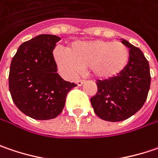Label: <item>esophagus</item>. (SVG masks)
I'll use <instances>...</instances> for the list:
<instances>
[{"label": "esophagus", "mask_w": 158, "mask_h": 158, "mask_svg": "<svg viewBox=\"0 0 158 158\" xmlns=\"http://www.w3.org/2000/svg\"><path fill=\"white\" fill-rule=\"evenodd\" d=\"M83 83H84V80H82V79H78V80L76 81V84H77L78 86H82Z\"/></svg>", "instance_id": "esophagus-1"}]
</instances>
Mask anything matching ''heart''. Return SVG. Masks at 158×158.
I'll return each instance as SVG.
<instances>
[{"mask_svg":"<svg viewBox=\"0 0 158 158\" xmlns=\"http://www.w3.org/2000/svg\"><path fill=\"white\" fill-rule=\"evenodd\" d=\"M59 69L67 76L88 67L91 76L99 80H110L122 74L130 61L129 49L120 42L91 40L75 42L66 50L53 52Z\"/></svg>","mask_w":158,"mask_h":158,"instance_id":"obj_1","label":"heart"}]
</instances>
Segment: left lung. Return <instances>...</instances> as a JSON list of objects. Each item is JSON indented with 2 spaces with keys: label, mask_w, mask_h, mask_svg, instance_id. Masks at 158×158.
Listing matches in <instances>:
<instances>
[{
  "label": "left lung",
  "mask_w": 158,
  "mask_h": 158,
  "mask_svg": "<svg viewBox=\"0 0 158 158\" xmlns=\"http://www.w3.org/2000/svg\"><path fill=\"white\" fill-rule=\"evenodd\" d=\"M130 61L122 74L97 81L98 91L91 99L95 114L108 122L123 121L137 113L146 101L150 87L149 64L142 52L126 40Z\"/></svg>",
  "instance_id": "obj_1"
}]
</instances>
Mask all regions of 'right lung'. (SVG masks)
<instances>
[{
  "label": "right lung",
  "instance_id": "1",
  "mask_svg": "<svg viewBox=\"0 0 158 158\" xmlns=\"http://www.w3.org/2000/svg\"><path fill=\"white\" fill-rule=\"evenodd\" d=\"M60 37L40 35L22 44L13 57L9 75L11 98L22 113L36 120H49L63 110L67 93L75 83L57 73L53 50Z\"/></svg>",
  "mask_w": 158,
  "mask_h": 158
}]
</instances>
